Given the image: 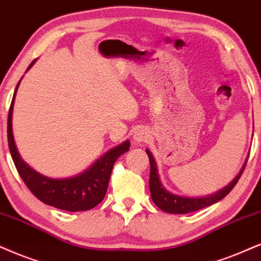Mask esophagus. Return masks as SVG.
<instances>
[{
    "label": "esophagus",
    "mask_w": 261,
    "mask_h": 261,
    "mask_svg": "<svg viewBox=\"0 0 261 261\" xmlns=\"http://www.w3.org/2000/svg\"><path fill=\"white\" fill-rule=\"evenodd\" d=\"M148 137H149V131H148L147 128H142V127L137 128V130L134 133V136H133L134 141L138 142V143H140V142L147 141Z\"/></svg>",
    "instance_id": "1"
}]
</instances>
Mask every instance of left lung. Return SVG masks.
<instances>
[{
	"label": "left lung",
	"mask_w": 261,
	"mask_h": 261,
	"mask_svg": "<svg viewBox=\"0 0 261 261\" xmlns=\"http://www.w3.org/2000/svg\"><path fill=\"white\" fill-rule=\"evenodd\" d=\"M148 158H149L150 163V177H149V189L151 194V200L156 204L161 211L167 213L172 214H186L190 212H195L204 207L211 206V204L218 202L222 199H224L227 194L233 189V187L236 186L239 182L241 174L245 171L247 161L243 165L242 170L240 171V173L233 178L232 182H230L226 187H224L223 189L217 191V193L211 194V195L202 196V197H189V196H179L176 194L170 193L169 190H166L164 188L163 184L160 182L159 173H158L156 169V163H155L153 155L149 151V149H146ZM248 160V159H247Z\"/></svg>",
	"instance_id": "8db88e82"
}]
</instances>
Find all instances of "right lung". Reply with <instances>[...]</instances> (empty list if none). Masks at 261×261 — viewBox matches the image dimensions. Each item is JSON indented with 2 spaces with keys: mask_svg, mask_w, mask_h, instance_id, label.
I'll use <instances>...</instances> for the list:
<instances>
[{
  "mask_svg": "<svg viewBox=\"0 0 261 261\" xmlns=\"http://www.w3.org/2000/svg\"><path fill=\"white\" fill-rule=\"evenodd\" d=\"M34 60L30 64L28 70L35 64ZM16 85L13 100L8 113V146L11 150L12 159L24 180L26 187L29 188L34 195L41 200L43 203L55 207V208L68 211V212H79V211H88L94 208L103 200L110 183L113 165L118 158L126 153L130 147V142L125 141L119 146L112 148L106 154H103L100 159L95 161L92 166L85 170L84 172L70 178H50L38 173L37 171L29 166L16 149L14 137L12 130V115L13 106L16 90Z\"/></svg>",
  "mask_w": 261,
  "mask_h": 261,
  "instance_id": "1",
  "label": "right lung"
}]
</instances>
